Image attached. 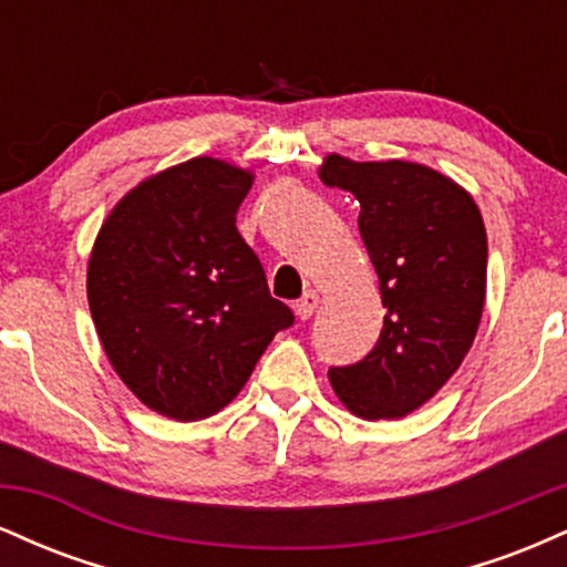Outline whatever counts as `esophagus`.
Instances as JSON below:
<instances>
[{
    "mask_svg": "<svg viewBox=\"0 0 567 567\" xmlns=\"http://www.w3.org/2000/svg\"><path fill=\"white\" fill-rule=\"evenodd\" d=\"M317 306H320V292L306 290L303 296L296 301V306H292V309H296L298 320H309V317L317 311Z\"/></svg>",
    "mask_w": 567,
    "mask_h": 567,
    "instance_id": "obj_1",
    "label": "esophagus"
}]
</instances>
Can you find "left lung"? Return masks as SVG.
<instances>
[{"label":"left lung","mask_w":567,"mask_h":567,"mask_svg":"<svg viewBox=\"0 0 567 567\" xmlns=\"http://www.w3.org/2000/svg\"><path fill=\"white\" fill-rule=\"evenodd\" d=\"M320 181L360 202V234L386 309L373 351L330 368L338 400L365 421L405 419L445 386L477 336L487 234L464 186L419 162L328 154Z\"/></svg>","instance_id":"obj_1"}]
</instances>
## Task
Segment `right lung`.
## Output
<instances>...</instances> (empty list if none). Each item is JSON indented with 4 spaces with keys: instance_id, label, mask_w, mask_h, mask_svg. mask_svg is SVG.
Returning a JSON list of instances; mask_svg holds the SVG:
<instances>
[{
    "instance_id": "obj_1",
    "label": "right lung",
    "mask_w": 567,
    "mask_h": 567,
    "mask_svg": "<svg viewBox=\"0 0 567 567\" xmlns=\"http://www.w3.org/2000/svg\"><path fill=\"white\" fill-rule=\"evenodd\" d=\"M245 167L194 157L148 175L114 205L87 261L97 338L154 413L199 421L243 392L292 311L237 231Z\"/></svg>"
}]
</instances>
